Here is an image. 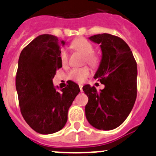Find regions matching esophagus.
I'll return each mask as SVG.
<instances>
[{
	"label": "esophagus",
	"mask_w": 156,
	"mask_h": 156,
	"mask_svg": "<svg viewBox=\"0 0 156 156\" xmlns=\"http://www.w3.org/2000/svg\"><path fill=\"white\" fill-rule=\"evenodd\" d=\"M79 87H80V90H81V92H83V85L82 84H79Z\"/></svg>",
	"instance_id": "esophagus-1"
}]
</instances>
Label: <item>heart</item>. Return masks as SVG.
I'll use <instances>...</instances> for the list:
<instances>
[{
  "label": "heart",
  "instance_id": "obj_1",
  "mask_svg": "<svg viewBox=\"0 0 156 156\" xmlns=\"http://www.w3.org/2000/svg\"><path fill=\"white\" fill-rule=\"evenodd\" d=\"M72 47L74 50L80 52L85 56L86 62L92 66H97L99 63V58L94 53V46L87 39L80 37L74 41L72 44ZM61 63L63 66L66 65L68 62V53L66 50H62L60 53ZM90 74V71L87 67L83 68H75L72 69L69 73V78L77 82H83Z\"/></svg>",
  "mask_w": 156,
  "mask_h": 156
}]
</instances>
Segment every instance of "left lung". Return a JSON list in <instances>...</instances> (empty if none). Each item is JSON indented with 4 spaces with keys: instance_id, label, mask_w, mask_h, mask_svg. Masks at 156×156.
I'll return each mask as SVG.
<instances>
[{
    "instance_id": "8db88e82",
    "label": "left lung",
    "mask_w": 156,
    "mask_h": 156,
    "mask_svg": "<svg viewBox=\"0 0 156 156\" xmlns=\"http://www.w3.org/2000/svg\"><path fill=\"white\" fill-rule=\"evenodd\" d=\"M89 39L101 48V61L94 78L105 87L98 92L90 84L83 87L88 97L85 115L95 128L113 130L125 122L136 101V62L126 42L117 36L103 33Z\"/></svg>"
}]
</instances>
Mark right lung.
Here are the masks:
<instances>
[{
	"instance_id": "obj_1",
	"label": "right lung",
	"mask_w": 156,
	"mask_h": 156,
	"mask_svg": "<svg viewBox=\"0 0 156 156\" xmlns=\"http://www.w3.org/2000/svg\"><path fill=\"white\" fill-rule=\"evenodd\" d=\"M66 42L52 34H41L20 53L16 89L23 119L34 131L50 134L62 129L69 108L80 92L76 83L57 90L53 84L56 70L62 66L60 47Z\"/></svg>"
}]
</instances>
